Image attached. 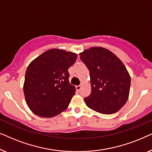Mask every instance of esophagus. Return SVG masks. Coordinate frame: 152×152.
Wrapping results in <instances>:
<instances>
[{
	"mask_svg": "<svg viewBox=\"0 0 152 152\" xmlns=\"http://www.w3.org/2000/svg\"><path fill=\"white\" fill-rule=\"evenodd\" d=\"M81 88H82V86H81V85H80V86H76V90L77 91H80Z\"/></svg>",
	"mask_w": 152,
	"mask_h": 152,
	"instance_id": "34e87169",
	"label": "esophagus"
}]
</instances>
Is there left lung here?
I'll use <instances>...</instances> for the list:
<instances>
[{
	"label": "left lung",
	"mask_w": 152,
	"mask_h": 152,
	"mask_svg": "<svg viewBox=\"0 0 152 152\" xmlns=\"http://www.w3.org/2000/svg\"><path fill=\"white\" fill-rule=\"evenodd\" d=\"M90 72L91 93L86 106L102 114L119 111L127 101L131 77L121 60L109 50L92 47L80 53Z\"/></svg>",
	"instance_id": "left-lung-1"
}]
</instances>
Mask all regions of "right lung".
<instances>
[{
  "label": "right lung",
  "mask_w": 152,
  "mask_h": 152,
  "mask_svg": "<svg viewBox=\"0 0 152 152\" xmlns=\"http://www.w3.org/2000/svg\"><path fill=\"white\" fill-rule=\"evenodd\" d=\"M77 58L76 53L53 48L29 64L23 92L27 104L34 114L53 118L67 109L76 91L69 83L68 69Z\"/></svg>",
  "instance_id": "right-lung-1"
}]
</instances>
